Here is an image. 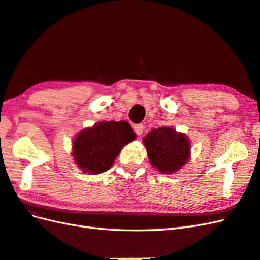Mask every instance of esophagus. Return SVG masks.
Listing matches in <instances>:
<instances>
[{
  "mask_svg": "<svg viewBox=\"0 0 260 260\" xmlns=\"http://www.w3.org/2000/svg\"><path fill=\"white\" fill-rule=\"evenodd\" d=\"M134 131H135V133L140 136V135L143 134V131H144V126H143L142 124H136V125H134Z\"/></svg>",
  "mask_w": 260,
  "mask_h": 260,
  "instance_id": "obj_1",
  "label": "esophagus"
}]
</instances>
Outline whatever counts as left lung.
<instances>
[{"mask_svg":"<svg viewBox=\"0 0 260 260\" xmlns=\"http://www.w3.org/2000/svg\"><path fill=\"white\" fill-rule=\"evenodd\" d=\"M143 143L151 165L162 174L176 173L191 157L189 137L171 126L153 128Z\"/></svg>","mask_w":260,"mask_h":260,"instance_id":"1","label":"left lung"}]
</instances>
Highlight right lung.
Masks as SVG:
<instances>
[{"instance_id":"right-lung-1","label":"right lung","mask_w":260,"mask_h":260,"mask_svg":"<svg viewBox=\"0 0 260 260\" xmlns=\"http://www.w3.org/2000/svg\"><path fill=\"white\" fill-rule=\"evenodd\" d=\"M135 139L136 134L125 120L99 121L75 136L71 155L82 172L99 174L112 168L121 148Z\"/></svg>"}]
</instances>
